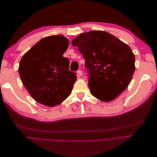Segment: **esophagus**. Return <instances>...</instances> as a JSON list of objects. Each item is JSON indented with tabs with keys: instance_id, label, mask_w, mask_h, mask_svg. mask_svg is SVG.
<instances>
[{
	"instance_id": "esophagus-1",
	"label": "esophagus",
	"mask_w": 157,
	"mask_h": 157,
	"mask_svg": "<svg viewBox=\"0 0 157 157\" xmlns=\"http://www.w3.org/2000/svg\"><path fill=\"white\" fill-rule=\"evenodd\" d=\"M77 73V75H78V76H81V75H82V72L81 70H78Z\"/></svg>"
}]
</instances>
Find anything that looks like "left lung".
<instances>
[{"mask_svg":"<svg viewBox=\"0 0 157 157\" xmlns=\"http://www.w3.org/2000/svg\"><path fill=\"white\" fill-rule=\"evenodd\" d=\"M72 44L83 55L94 97L110 101L127 88L135 70V56L127 44L102 31L82 33Z\"/></svg>","mask_w":157,"mask_h":157,"instance_id":"obj_1","label":"left lung"}]
</instances>
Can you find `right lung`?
I'll return each mask as SVG.
<instances>
[{
  "label": "right lung",
  "instance_id": "add662e5",
  "mask_svg": "<svg viewBox=\"0 0 157 157\" xmlns=\"http://www.w3.org/2000/svg\"><path fill=\"white\" fill-rule=\"evenodd\" d=\"M69 43L62 35L47 36L22 57L19 65L21 82L37 102L53 107L71 94L77 77L69 70V60L63 56Z\"/></svg>",
  "mask_w": 157,
  "mask_h": 157
}]
</instances>
